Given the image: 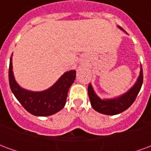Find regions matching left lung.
Listing matches in <instances>:
<instances>
[{"mask_svg":"<svg viewBox=\"0 0 151 151\" xmlns=\"http://www.w3.org/2000/svg\"><path fill=\"white\" fill-rule=\"evenodd\" d=\"M120 30L124 31V29L120 27H118ZM143 82V72L142 68L141 67L140 75L137 78V81L134 84L129 91L120 97L111 99H101L99 98L95 94L91 84L90 83L88 86V95L91 100L92 108L95 111L105 115H116L122 111H125L129 108L133 103L135 101L137 96L139 93L141 87Z\"/></svg>","mask_w":151,"mask_h":151,"instance_id":"8db88e82","label":"left lung"}]
</instances>
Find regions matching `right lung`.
Instances as JSON below:
<instances>
[{"label": "right lung", "instance_id": "1", "mask_svg": "<svg viewBox=\"0 0 151 151\" xmlns=\"http://www.w3.org/2000/svg\"><path fill=\"white\" fill-rule=\"evenodd\" d=\"M12 56L9 67V81L13 94L22 107L32 115L47 116L60 111L65 105L68 91L76 78L75 70L65 73L46 91L34 92L22 89L16 82L12 70Z\"/></svg>", "mask_w": 151, "mask_h": 151}]
</instances>
